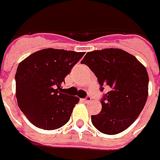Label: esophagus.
<instances>
[{
	"label": "esophagus",
	"instance_id": "obj_1",
	"mask_svg": "<svg viewBox=\"0 0 160 160\" xmlns=\"http://www.w3.org/2000/svg\"><path fill=\"white\" fill-rule=\"evenodd\" d=\"M83 101L84 102H90L91 101H92V97H91V96H86V97L83 99Z\"/></svg>",
	"mask_w": 160,
	"mask_h": 160
}]
</instances>
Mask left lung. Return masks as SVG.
Masks as SVG:
<instances>
[{"label": "left lung", "mask_w": 160, "mask_h": 160, "mask_svg": "<svg viewBox=\"0 0 160 160\" xmlns=\"http://www.w3.org/2000/svg\"><path fill=\"white\" fill-rule=\"evenodd\" d=\"M81 63L94 73L102 92L108 88L101 100L102 111L91 117L92 125L105 134L125 131L138 118L148 98L145 67L120 49L87 52Z\"/></svg>", "instance_id": "8db88e82"}]
</instances>
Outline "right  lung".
<instances>
[{
	"label": "right lung",
	"mask_w": 160,
	"mask_h": 160,
	"mask_svg": "<svg viewBox=\"0 0 160 160\" xmlns=\"http://www.w3.org/2000/svg\"><path fill=\"white\" fill-rule=\"evenodd\" d=\"M83 55L49 48L19 63L15 76L18 105L34 126L55 130L68 122L79 99L62 93V84Z\"/></svg>",
	"instance_id": "obj_1"
}]
</instances>
